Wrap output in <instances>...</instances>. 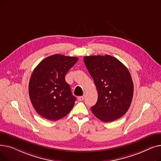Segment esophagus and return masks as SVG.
<instances>
[{
	"label": "esophagus",
	"mask_w": 161,
	"mask_h": 161,
	"mask_svg": "<svg viewBox=\"0 0 161 161\" xmlns=\"http://www.w3.org/2000/svg\"><path fill=\"white\" fill-rule=\"evenodd\" d=\"M83 99H84V97L83 96H80V97H78V100L79 101H82V100H83Z\"/></svg>",
	"instance_id": "34e87169"
}]
</instances>
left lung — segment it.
<instances>
[{"label":"left lung","instance_id":"obj_1","mask_svg":"<svg viewBox=\"0 0 161 161\" xmlns=\"http://www.w3.org/2000/svg\"><path fill=\"white\" fill-rule=\"evenodd\" d=\"M83 61L98 92L97 102L91 107L92 112L106 123L123 117L128 111L134 93L127 68L108 55L86 56Z\"/></svg>","mask_w":161,"mask_h":161}]
</instances>
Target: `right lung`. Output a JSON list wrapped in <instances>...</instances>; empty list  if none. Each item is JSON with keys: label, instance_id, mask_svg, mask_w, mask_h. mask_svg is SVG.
<instances>
[{"label": "right lung", "instance_id": "obj_1", "mask_svg": "<svg viewBox=\"0 0 161 161\" xmlns=\"http://www.w3.org/2000/svg\"><path fill=\"white\" fill-rule=\"evenodd\" d=\"M78 61V57L55 54L42 60L32 72L29 97L42 117L57 121L71 111L76 98L65 81V75Z\"/></svg>", "mask_w": 161, "mask_h": 161}]
</instances>
